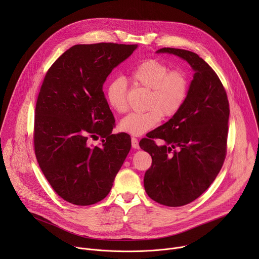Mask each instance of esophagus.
Returning a JSON list of instances; mask_svg holds the SVG:
<instances>
[{"mask_svg":"<svg viewBox=\"0 0 259 259\" xmlns=\"http://www.w3.org/2000/svg\"><path fill=\"white\" fill-rule=\"evenodd\" d=\"M131 144H132V147H133V149H135V150L139 149V143H138L137 138H135V137H131Z\"/></svg>","mask_w":259,"mask_h":259,"instance_id":"34e87169","label":"esophagus"}]
</instances>
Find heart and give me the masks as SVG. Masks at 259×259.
<instances>
[{"mask_svg": "<svg viewBox=\"0 0 259 259\" xmlns=\"http://www.w3.org/2000/svg\"><path fill=\"white\" fill-rule=\"evenodd\" d=\"M131 81L149 89L145 112H134L123 118L120 129L132 135H142L155 128L162 117L175 116L186 103L190 92V78L182 68H172L162 60L145 59L130 71ZM106 100L113 110L124 114L128 110L127 85L122 78L110 82L105 91Z\"/></svg>", "mask_w": 259, "mask_h": 259, "instance_id": "b5f03b06", "label": "heart"}]
</instances>
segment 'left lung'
Masks as SVG:
<instances>
[{"mask_svg": "<svg viewBox=\"0 0 259 259\" xmlns=\"http://www.w3.org/2000/svg\"><path fill=\"white\" fill-rule=\"evenodd\" d=\"M158 52L186 59L196 71L182 108L139 142L153 159L143 179L146 194L162 205L179 207L199 198L224 165L230 104L216 72L198 54L176 48ZM155 139L165 145L158 147Z\"/></svg>", "mask_w": 259, "mask_h": 259, "instance_id": "left-lung-1", "label": "left lung"}]
</instances>
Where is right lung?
Instances as JSON below:
<instances>
[{
  "label": "right lung",
  "instance_id": "add662e5",
  "mask_svg": "<svg viewBox=\"0 0 259 259\" xmlns=\"http://www.w3.org/2000/svg\"><path fill=\"white\" fill-rule=\"evenodd\" d=\"M137 45H75L47 70L34 110L36 161L54 192L87 206L104 199L130 149L128 134H112L115 118L102 85ZM101 137L100 146L90 140Z\"/></svg>",
  "mask_w": 259,
  "mask_h": 259
}]
</instances>
